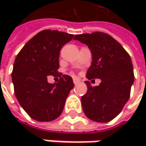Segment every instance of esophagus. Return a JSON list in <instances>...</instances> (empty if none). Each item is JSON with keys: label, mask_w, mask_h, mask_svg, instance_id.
I'll use <instances>...</instances> for the list:
<instances>
[{"label": "esophagus", "mask_w": 146, "mask_h": 146, "mask_svg": "<svg viewBox=\"0 0 146 146\" xmlns=\"http://www.w3.org/2000/svg\"><path fill=\"white\" fill-rule=\"evenodd\" d=\"M79 82H80V80H79L78 78H73V84H78Z\"/></svg>", "instance_id": "esophagus-1"}]
</instances>
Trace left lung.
<instances>
[{
    "label": "left lung",
    "instance_id": "obj_1",
    "mask_svg": "<svg viewBox=\"0 0 146 146\" xmlns=\"http://www.w3.org/2000/svg\"><path fill=\"white\" fill-rule=\"evenodd\" d=\"M73 40L87 44L91 50L88 79L102 80L96 87L85 81L88 90L81 97L83 111L95 122H110L121 112L130 96L134 80L130 56L120 43L102 32L76 35Z\"/></svg>",
    "mask_w": 146,
    "mask_h": 146
}]
</instances>
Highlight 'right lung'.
Returning <instances> with one entry per match:
<instances>
[{
	"label": "right lung",
	"instance_id": "1",
	"mask_svg": "<svg viewBox=\"0 0 146 146\" xmlns=\"http://www.w3.org/2000/svg\"><path fill=\"white\" fill-rule=\"evenodd\" d=\"M73 38V35L58 30H42L25 44L15 59L12 73L15 96L36 121L56 119L74 86L70 76L57 71L60 50ZM48 75L59 77L58 83H48Z\"/></svg>",
	"mask_w": 146,
	"mask_h": 146
}]
</instances>
